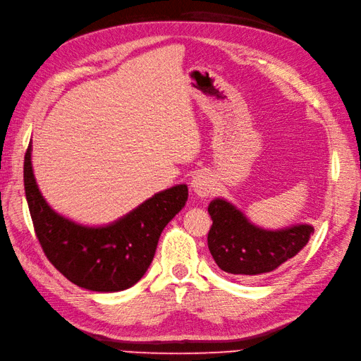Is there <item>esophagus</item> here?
Masks as SVG:
<instances>
[{"instance_id": "obj_1", "label": "esophagus", "mask_w": 361, "mask_h": 361, "mask_svg": "<svg viewBox=\"0 0 361 361\" xmlns=\"http://www.w3.org/2000/svg\"><path fill=\"white\" fill-rule=\"evenodd\" d=\"M191 187H193L195 193L197 196L205 197L208 195H212L214 183H213V179H212L210 174L204 173V171H199L193 176V180H191Z\"/></svg>"}]
</instances>
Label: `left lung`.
Wrapping results in <instances>:
<instances>
[{
	"instance_id": "left-lung-1",
	"label": "left lung",
	"mask_w": 361,
	"mask_h": 361,
	"mask_svg": "<svg viewBox=\"0 0 361 361\" xmlns=\"http://www.w3.org/2000/svg\"><path fill=\"white\" fill-rule=\"evenodd\" d=\"M208 213L213 221L207 236L208 248L219 269L233 275L274 271L295 258L314 235V227L307 224L278 231L255 227L224 199H214Z\"/></svg>"
}]
</instances>
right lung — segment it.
<instances>
[{"label":"right lung","mask_w":361,"mask_h":361,"mask_svg":"<svg viewBox=\"0 0 361 361\" xmlns=\"http://www.w3.org/2000/svg\"><path fill=\"white\" fill-rule=\"evenodd\" d=\"M24 191L46 258L71 283L94 292H118L137 283L154 258L160 233L188 197L187 185H176L108 227L77 226L51 210L38 191L30 143L24 154Z\"/></svg>","instance_id":"right-lung-1"}]
</instances>
